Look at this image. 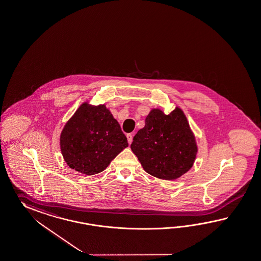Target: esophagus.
<instances>
[{
  "mask_svg": "<svg viewBox=\"0 0 261 261\" xmlns=\"http://www.w3.org/2000/svg\"><path fill=\"white\" fill-rule=\"evenodd\" d=\"M126 137H127L128 143L131 144L133 141V134H127Z\"/></svg>",
  "mask_w": 261,
  "mask_h": 261,
  "instance_id": "34e87169",
  "label": "esophagus"
}]
</instances>
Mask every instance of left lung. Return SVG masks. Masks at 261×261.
<instances>
[{"mask_svg": "<svg viewBox=\"0 0 261 261\" xmlns=\"http://www.w3.org/2000/svg\"><path fill=\"white\" fill-rule=\"evenodd\" d=\"M131 150L149 174L174 180L190 171L198 148L181 108L168 115L153 108L145 119V126L135 135Z\"/></svg>", "mask_w": 261, "mask_h": 261, "instance_id": "8db88e82", "label": "left lung"}]
</instances>
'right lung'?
I'll use <instances>...</instances> for the list:
<instances>
[{"mask_svg": "<svg viewBox=\"0 0 261 261\" xmlns=\"http://www.w3.org/2000/svg\"><path fill=\"white\" fill-rule=\"evenodd\" d=\"M126 147L125 135L105 105L83 102L60 135L64 160L70 168L87 175L106 170Z\"/></svg>", "mask_w": 261, "mask_h": 261, "instance_id": "add662e5", "label": "right lung"}]
</instances>
